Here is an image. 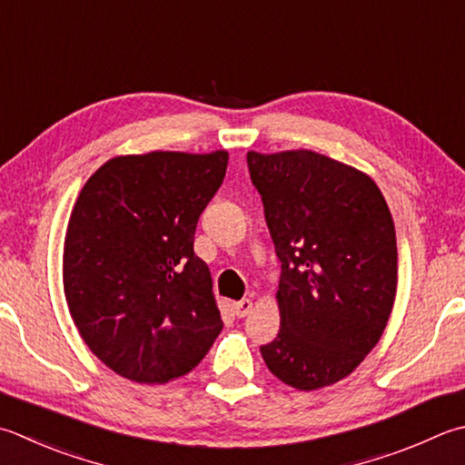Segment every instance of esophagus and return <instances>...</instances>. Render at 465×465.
Returning a JSON list of instances; mask_svg holds the SVG:
<instances>
[{
    "mask_svg": "<svg viewBox=\"0 0 465 465\" xmlns=\"http://www.w3.org/2000/svg\"><path fill=\"white\" fill-rule=\"evenodd\" d=\"M252 308H253V302L250 298H243V300H240V302H233V312L238 318L248 316L252 312Z\"/></svg>",
    "mask_w": 465,
    "mask_h": 465,
    "instance_id": "obj_1",
    "label": "esophagus"
}]
</instances>
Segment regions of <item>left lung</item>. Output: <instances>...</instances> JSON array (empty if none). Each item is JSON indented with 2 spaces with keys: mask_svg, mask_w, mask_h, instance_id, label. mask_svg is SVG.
I'll return each mask as SVG.
<instances>
[{
  "mask_svg": "<svg viewBox=\"0 0 465 465\" xmlns=\"http://www.w3.org/2000/svg\"><path fill=\"white\" fill-rule=\"evenodd\" d=\"M252 183L282 262L280 332L260 347L300 391L339 383L383 334L397 292V240L365 173L314 151L248 153Z\"/></svg>",
  "mask_w": 465,
  "mask_h": 465,
  "instance_id": "8db88e82",
  "label": "left lung"
}]
</instances>
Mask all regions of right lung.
<instances>
[{"label":"right lung","instance_id":"obj_1","mask_svg":"<svg viewBox=\"0 0 465 465\" xmlns=\"http://www.w3.org/2000/svg\"><path fill=\"white\" fill-rule=\"evenodd\" d=\"M227 159L123 154L82 187L64 238V294L88 349L116 375L147 385L183 377L222 332L193 238Z\"/></svg>","mask_w":465,"mask_h":465}]
</instances>
